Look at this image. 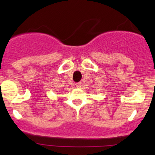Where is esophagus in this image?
Wrapping results in <instances>:
<instances>
[{
    "instance_id": "obj_1",
    "label": "esophagus",
    "mask_w": 155,
    "mask_h": 155,
    "mask_svg": "<svg viewBox=\"0 0 155 155\" xmlns=\"http://www.w3.org/2000/svg\"><path fill=\"white\" fill-rule=\"evenodd\" d=\"M76 86L77 87H80L81 86H82V82H76Z\"/></svg>"
}]
</instances>
